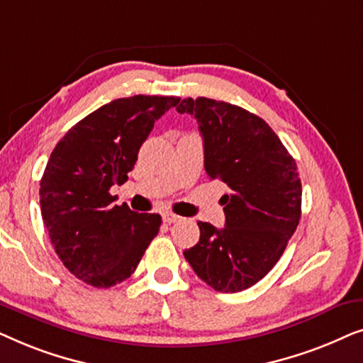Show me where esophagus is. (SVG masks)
<instances>
[{"label": "esophagus", "mask_w": 363, "mask_h": 363, "mask_svg": "<svg viewBox=\"0 0 363 363\" xmlns=\"http://www.w3.org/2000/svg\"><path fill=\"white\" fill-rule=\"evenodd\" d=\"M182 218L180 216H177V215H173V213H163V221L167 223V225H172V223H177V221H180Z\"/></svg>", "instance_id": "34e87169"}]
</instances>
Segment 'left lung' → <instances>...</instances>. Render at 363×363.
Returning a JSON list of instances; mask_svg holds the SVG:
<instances>
[{
    "label": "left lung",
    "instance_id": "8db88e82",
    "mask_svg": "<svg viewBox=\"0 0 363 363\" xmlns=\"http://www.w3.org/2000/svg\"><path fill=\"white\" fill-rule=\"evenodd\" d=\"M177 111L196 118L208 177L230 188L220 200L225 228L198 221L200 241L183 255L215 291H245L274 267L299 225L296 162L274 130L245 108L188 97Z\"/></svg>",
    "mask_w": 363,
    "mask_h": 363
}]
</instances>
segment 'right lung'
Instances as JSON below:
<instances>
[{
  "mask_svg": "<svg viewBox=\"0 0 363 363\" xmlns=\"http://www.w3.org/2000/svg\"><path fill=\"white\" fill-rule=\"evenodd\" d=\"M178 97L116 99L64 135L41 178L43 221L59 259L94 287H111L137 269L162 216L116 205L113 185L127 182L153 123Z\"/></svg>",
  "mask_w": 363,
  "mask_h": 363,
  "instance_id": "add662e5",
  "label": "right lung"
}]
</instances>
